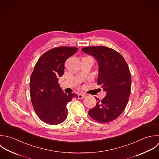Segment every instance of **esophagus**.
Segmentation results:
<instances>
[{"mask_svg":"<svg viewBox=\"0 0 159 159\" xmlns=\"http://www.w3.org/2000/svg\"><path fill=\"white\" fill-rule=\"evenodd\" d=\"M85 97V95L84 94H82V93H80L78 95V98L79 99H83Z\"/></svg>","mask_w":159,"mask_h":159,"instance_id":"obj_1","label":"esophagus"}]
</instances>
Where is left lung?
Here are the masks:
<instances>
[{
  "mask_svg": "<svg viewBox=\"0 0 159 159\" xmlns=\"http://www.w3.org/2000/svg\"><path fill=\"white\" fill-rule=\"evenodd\" d=\"M82 51L93 56L98 66V85H102L106 97L97 100L90 109L89 116L105 123L116 119L128 103L131 89V75L124 57L115 50L105 46L85 47Z\"/></svg>",
  "mask_w": 159,
  "mask_h": 159,
  "instance_id": "left-lung-1",
  "label": "left lung"
}]
</instances>
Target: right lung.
<instances>
[{"instance_id": "obj_1", "label": "right lung", "mask_w": 159, "mask_h": 159, "mask_svg": "<svg viewBox=\"0 0 159 159\" xmlns=\"http://www.w3.org/2000/svg\"><path fill=\"white\" fill-rule=\"evenodd\" d=\"M75 47H57L43 54L36 62L30 80V97L33 108L44 123L56 125L67 116V104L75 93H65L58 84L64 73L65 62L74 55Z\"/></svg>"}]
</instances>
